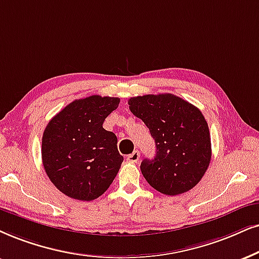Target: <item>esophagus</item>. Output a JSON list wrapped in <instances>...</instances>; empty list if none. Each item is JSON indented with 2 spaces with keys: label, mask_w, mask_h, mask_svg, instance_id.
<instances>
[{
  "label": "esophagus",
  "mask_w": 259,
  "mask_h": 259,
  "mask_svg": "<svg viewBox=\"0 0 259 259\" xmlns=\"http://www.w3.org/2000/svg\"><path fill=\"white\" fill-rule=\"evenodd\" d=\"M126 160L129 162H137L140 160V152L139 150H134L132 154L126 156Z\"/></svg>",
  "instance_id": "esophagus-1"
}]
</instances>
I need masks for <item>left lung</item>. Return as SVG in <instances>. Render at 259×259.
<instances>
[{
    "label": "left lung",
    "mask_w": 259,
    "mask_h": 259,
    "mask_svg": "<svg viewBox=\"0 0 259 259\" xmlns=\"http://www.w3.org/2000/svg\"><path fill=\"white\" fill-rule=\"evenodd\" d=\"M127 104L155 141V158L141 162L148 184L168 196L197 185L211 159L210 134L201 111L169 93L134 97Z\"/></svg>",
    "instance_id": "1"
}]
</instances>
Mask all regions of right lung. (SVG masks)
Instances as JSON below:
<instances>
[{
	"label": "right lung",
	"instance_id": "right-lung-1",
	"mask_svg": "<svg viewBox=\"0 0 259 259\" xmlns=\"http://www.w3.org/2000/svg\"><path fill=\"white\" fill-rule=\"evenodd\" d=\"M119 98L91 96L67 105L45 127L41 159L49 179L78 201L104 194L118 173L123 156L117 136L103 127Z\"/></svg>",
	"mask_w": 259,
	"mask_h": 259
}]
</instances>
